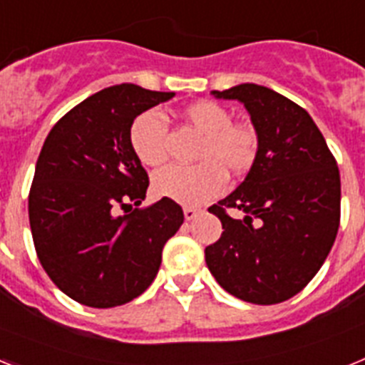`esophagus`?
<instances>
[{"instance_id": "obj_1", "label": "esophagus", "mask_w": 365, "mask_h": 365, "mask_svg": "<svg viewBox=\"0 0 365 365\" xmlns=\"http://www.w3.org/2000/svg\"><path fill=\"white\" fill-rule=\"evenodd\" d=\"M182 212H185V219H186V221H192V219L197 217V214H199L197 208H192V206H186V208Z\"/></svg>"}]
</instances>
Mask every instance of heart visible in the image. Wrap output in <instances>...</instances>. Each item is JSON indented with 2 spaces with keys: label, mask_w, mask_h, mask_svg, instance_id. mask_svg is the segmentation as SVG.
<instances>
[{
  "label": "heart",
  "mask_w": 365,
  "mask_h": 365,
  "mask_svg": "<svg viewBox=\"0 0 365 365\" xmlns=\"http://www.w3.org/2000/svg\"><path fill=\"white\" fill-rule=\"evenodd\" d=\"M186 122L205 135L195 166H168L155 173L153 192L180 205H201L222 192L227 172L241 177L259 155V131L248 122H234L232 113L214 100H199L182 109ZM168 124L159 111H144L130 128V144L144 166L157 168L168 159Z\"/></svg>",
  "instance_id": "1"
}]
</instances>
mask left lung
I'll use <instances>...</instances> for the list:
<instances>
[{
  "instance_id": "left-lung-1",
  "label": "left lung",
  "mask_w": 365,
  "mask_h": 365,
  "mask_svg": "<svg viewBox=\"0 0 365 365\" xmlns=\"http://www.w3.org/2000/svg\"><path fill=\"white\" fill-rule=\"evenodd\" d=\"M212 93L243 102L261 146L243 182L208 208L225 230L205 248L206 265L235 298L282 303L314 278L336 240V159L309 113L269 87L241 83ZM228 207L245 217L230 218Z\"/></svg>"
}]
</instances>
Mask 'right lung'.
I'll return each instance as SVG.
<instances>
[{"mask_svg": "<svg viewBox=\"0 0 365 365\" xmlns=\"http://www.w3.org/2000/svg\"><path fill=\"white\" fill-rule=\"evenodd\" d=\"M172 96L135 83L108 87L74 106L45 138L29 192L32 241L54 285L87 307H117L143 294L185 221L172 199L133 208L150 179L130 128Z\"/></svg>", "mask_w": 365, "mask_h": 365, "instance_id": "1", "label": "right lung"}]
</instances>
